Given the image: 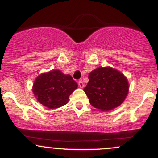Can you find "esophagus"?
<instances>
[{
  "label": "esophagus",
  "mask_w": 158,
  "mask_h": 158,
  "mask_svg": "<svg viewBox=\"0 0 158 158\" xmlns=\"http://www.w3.org/2000/svg\"><path fill=\"white\" fill-rule=\"evenodd\" d=\"M78 85H79V86L82 89L84 87V84L82 81H79V82H78Z\"/></svg>",
  "instance_id": "obj_1"
}]
</instances>
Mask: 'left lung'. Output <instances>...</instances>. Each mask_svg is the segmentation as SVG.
<instances>
[{"label":"left lung","instance_id":"obj_1","mask_svg":"<svg viewBox=\"0 0 158 158\" xmlns=\"http://www.w3.org/2000/svg\"><path fill=\"white\" fill-rule=\"evenodd\" d=\"M128 89V79L122 73L111 67H99L89 73L84 92L93 107L109 111L123 102Z\"/></svg>","mask_w":158,"mask_h":158}]
</instances>
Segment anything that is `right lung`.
Returning a JSON list of instances; mask_svg holds the SVG:
<instances>
[{"label":"right lung","mask_w":158,"mask_h":158,"mask_svg":"<svg viewBox=\"0 0 158 158\" xmlns=\"http://www.w3.org/2000/svg\"><path fill=\"white\" fill-rule=\"evenodd\" d=\"M77 87L71 76L55 69L36 77L33 92L43 106L48 109H56L67 104L69 96Z\"/></svg>","instance_id":"right-lung-1"}]
</instances>
